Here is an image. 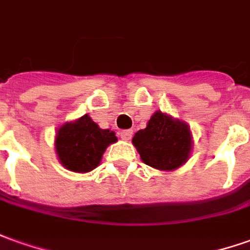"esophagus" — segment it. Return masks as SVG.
Masks as SVG:
<instances>
[{
  "label": "esophagus",
  "instance_id": "esophagus-1",
  "mask_svg": "<svg viewBox=\"0 0 250 250\" xmlns=\"http://www.w3.org/2000/svg\"><path fill=\"white\" fill-rule=\"evenodd\" d=\"M132 135H133V132L130 130V129H126V130H122L121 133H120V136H121L122 140H125V142H128V140H130L132 139Z\"/></svg>",
  "mask_w": 250,
  "mask_h": 250
}]
</instances>
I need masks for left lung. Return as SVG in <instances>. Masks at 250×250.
I'll list each match as a JSON object with an SVG mask.
<instances>
[{"label":"left lung","mask_w":250,"mask_h":250,"mask_svg":"<svg viewBox=\"0 0 250 250\" xmlns=\"http://www.w3.org/2000/svg\"><path fill=\"white\" fill-rule=\"evenodd\" d=\"M132 143L146 165L163 171L182 166L193 147L188 124L162 111H155L147 128L139 130Z\"/></svg>","instance_id":"8db88e82"}]
</instances>
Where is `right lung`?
Wrapping results in <instances>:
<instances>
[{"mask_svg": "<svg viewBox=\"0 0 250 250\" xmlns=\"http://www.w3.org/2000/svg\"><path fill=\"white\" fill-rule=\"evenodd\" d=\"M117 142L110 129H101L88 114L66 122L57 130L56 152L63 167L75 173H88L102 161L106 148Z\"/></svg>", "mask_w": 250, "mask_h": 250, "instance_id": "1", "label": "right lung"}]
</instances>
